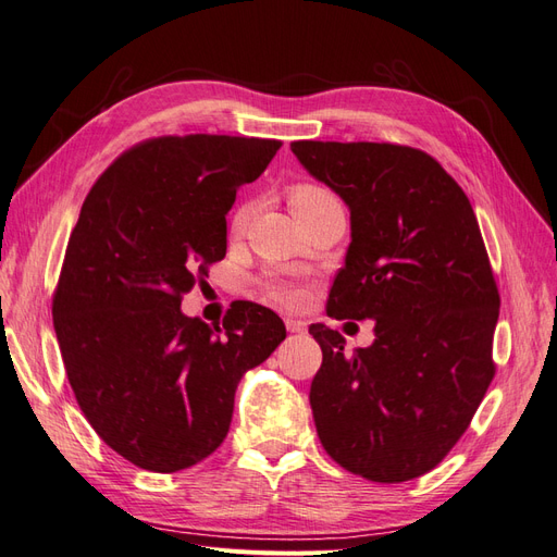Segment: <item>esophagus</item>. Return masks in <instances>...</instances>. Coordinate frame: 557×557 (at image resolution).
<instances>
[{
    "instance_id": "1",
    "label": "esophagus",
    "mask_w": 557,
    "mask_h": 557,
    "mask_svg": "<svg viewBox=\"0 0 557 557\" xmlns=\"http://www.w3.org/2000/svg\"><path fill=\"white\" fill-rule=\"evenodd\" d=\"M285 327H288L290 334H305L307 332L305 320H297V318H285Z\"/></svg>"
}]
</instances>
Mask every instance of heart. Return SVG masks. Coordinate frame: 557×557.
I'll use <instances>...</instances> for the list:
<instances>
[{"label":"heart","mask_w":557,"mask_h":557,"mask_svg":"<svg viewBox=\"0 0 557 557\" xmlns=\"http://www.w3.org/2000/svg\"><path fill=\"white\" fill-rule=\"evenodd\" d=\"M334 195L330 190H325L323 185H313V183H299L295 185V188L290 190V207L293 211H305L309 207H315L320 205V201H327L332 199ZM252 201H244V205L234 211L232 215V232L239 234L246 230L250 215H252ZM267 290H269V297L276 299V301H283V305H293V301L299 299V288L295 283L290 281H283V278H269L267 281Z\"/></svg>","instance_id":"obj_1"}]
</instances>
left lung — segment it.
<instances>
[{
  "label": "left lung",
  "mask_w": 557,
  "mask_h": 557,
  "mask_svg": "<svg viewBox=\"0 0 557 557\" xmlns=\"http://www.w3.org/2000/svg\"><path fill=\"white\" fill-rule=\"evenodd\" d=\"M299 164L344 199L350 244L327 315L374 320V344L309 327L323 350L311 381L320 444L376 483L440 465L495 376L499 293L474 209L444 166L395 144L293 141Z\"/></svg>",
  "instance_id": "1"
}]
</instances>
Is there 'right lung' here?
Listing matches in <instances>:
<instances>
[{
    "mask_svg": "<svg viewBox=\"0 0 557 557\" xmlns=\"http://www.w3.org/2000/svg\"><path fill=\"white\" fill-rule=\"evenodd\" d=\"M281 141L188 134L134 146L92 185L66 244L53 325L78 407L125 460L172 474L227 436L248 369L285 339L283 320L234 301L221 325L181 297L225 258L237 190Z\"/></svg>",
    "mask_w": 557,
    "mask_h": 557,
    "instance_id": "add662e5",
    "label": "right lung"
}]
</instances>
